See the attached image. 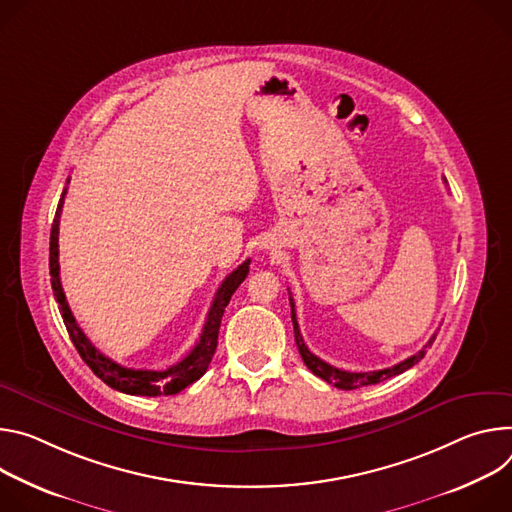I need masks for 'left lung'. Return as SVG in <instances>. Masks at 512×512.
Segmentation results:
<instances>
[{
	"label": "left lung",
	"instance_id": "obj_1",
	"mask_svg": "<svg viewBox=\"0 0 512 512\" xmlns=\"http://www.w3.org/2000/svg\"><path fill=\"white\" fill-rule=\"evenodd\" d=\"M289 301H291V319H293V327H295V342H297V348H299V354H301L305 366H307L315 376H319L321 380L333 384L335 388H342V390H354V388H360V386L378 384V382H382V380H386V378H392V376H396V374H403L405 370L413 368L417 362L423 360L427 348H431V344L435 342V335H437V333H433L423 350H419L415 356H411V358L399 362V364L392 366V368L374 370V372H348V370H339V368H335V366L323 362L321 358H317L315 354L309 352V348H307L305 342H303V335H301L299 323H297V313H295V303H293L291 293H289Z\"/></svg>",
	"mask_w": 512,
	"mask_h": 512
}]
</instances>
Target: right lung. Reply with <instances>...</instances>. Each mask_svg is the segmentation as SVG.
Segmentation results:
<instances>
[{"instance_id":"1","label":"right lung","mask_w":512,"mask_h":512,"mask_svg":"<svg viewBox=\"0 0 512 512\" xmlns=\"http://www.w3.org/2000/svg\"><path fill=\"white\" fill-rule=\"evenodd\" d=\"M65 195L67 189L61 195L59 207H56L54 213V221H52V230H50V285L54 291V299L59 303V311L63 315L65 327L71 335V342L75 344L79 356L83 358V362L93 370V374L97 378H101L107 386L116 388L120 392L126 394H138V396H160V394H177L183 388H187L189 384H193L195 380H199L213 354L217 348V333H219V325H221V317L223 311L230 303L232 295L236 293V289L242 285L244 278L250 272V260H246L244 264H240L230 276H225V280L221 282V287L215 293V299L211 303V309L207 313L205 325H203V333L199 337L197 346L175 366H170L166 370H134V368H126L120 366L113 360L105 358L91 342L87 339V335L83 333V329L77 325L63 285H61V266H59V223H61V211H63V203H65Z\"/></svg>"}]
</instances>
